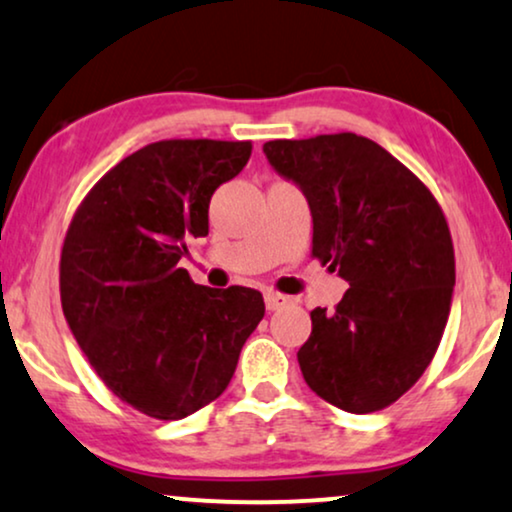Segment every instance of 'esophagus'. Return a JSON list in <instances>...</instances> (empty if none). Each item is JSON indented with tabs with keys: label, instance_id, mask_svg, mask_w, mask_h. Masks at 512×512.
I'll list each match as a JSON object with an SVG mask.
<instances>
[{
	"label": "esophagus",
	"instance_id": "34e87169",
	"mask_svg": "<svg viewBox=\"0 0 512 512\" xmlns=\"http://www.w3.org/2000/svg\"><path fill=\"white\" fill-rule=\"evenodd\" d=\"M264 302H267V309L269 311H278L281 306H285L290 302V297L281 295V292H274V290H267L264 292Z\"/></svg>",
	"mask_w": 512,
	"mask_h": 512
}]
</instances>
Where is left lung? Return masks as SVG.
<instances>
[{"label": "left lung", "mask_w": 512, "mask_h": 512, "mask_svg": "<svg viewBox=\"0 0 512 512\" xmlns=\"http://www.w3.org/2000/svg\"><path fill=\"white\" fill-rule=\"evenodd\" d=\"M264 154L306 196L313 257L349 283L335 311H311L304 381L339 410H384L445 332L456 278L445 215L412 170L356 133L271 140Z\"/></svg>", "instance_id": "1"}]
</instances>
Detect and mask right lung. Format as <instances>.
Listing matches in <instances>:
<instances>
[{
    "label": "right lung",
    "instance_id": "add662e5",
    "mask_svg": "<svg viewBox=\"0 0 512 512\" xmlns=\"http://www.w3.org/2000/svg\"><path fill=\"white\" fill-rule=\"evenodd\" d=\"M250 152V142H152L102 177L67 229V325L109 391L147 417L185 419L213 403L264 316L257 290L196 285L177 264Z\"/></svg>",
    "mask_w": 512,
    "mask_h": 512
}]
</instances>
